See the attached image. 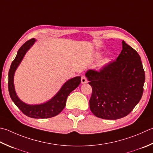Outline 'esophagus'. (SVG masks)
I'll return each mask as SVG.
<instances>
[{"instance_id": "1", "label": "esophagus", "mask_w": 153, "mask_h": 153, "mask_svg": "<svg viewBox=\"0 0 153 153\" xmlns=\"http://www.w3.org/2000/svg\"><path fill=\"white\" fill-rule=\"evenodd\" d=\"M81 82H82V83H88V80H87V79H86V77L84 76H83L82 77V79H81Z\"/></svg>"}]
</instances>
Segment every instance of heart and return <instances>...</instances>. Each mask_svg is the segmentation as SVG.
<instances>
[{
    "mask_svg": "<svg viewBox=\"0 0 153 153\" xmlns=\"http://www.w3.org/2000/svg\"><path fill=\"white\" fill-rule=\"evenodd\" d=\"M102 56H103V52H97L95 53V58L97 59H100L101 57H102ZM109 62H110V59L109 58H103L100 63V66L101 68H103L104 66H105L107 64H109Z\"/></svg>",
    "mask_w": 153,
    "mask_h": 153,
    "instance_id": "obj_1",
    "label": "heart"
}]
</instances>
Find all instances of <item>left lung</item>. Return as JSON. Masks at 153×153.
<instances>
[{
	"label": "left lung",
	"mask_w": 153,
	"mask_h": 153,
	"mask_svg": "<svg viewBox=\"0 0 153 153\" xmlns=\"http://www.w3.org/2000/svg\"><path fill=\"white\" fill-rule=\"evenodd\" d=\"M122 46L115 62L100 71L89 70L85 73L92 88L89 108L99 118L115 120L124 117L142 97L145 74L140 57L123 40Z\"/></svg>",
	"instance_id": "8db88e82"
}]
</instances>
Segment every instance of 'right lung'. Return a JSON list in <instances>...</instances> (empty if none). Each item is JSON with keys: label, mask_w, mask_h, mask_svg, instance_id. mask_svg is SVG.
<instances>
[{"label": "right lung", "mask_w": 153, "mask_h": 153, "mask_svg": "<svg viewBox=\"0 0 153 153\" xmlns=\"http://www.w3.org/2000/svg\"><path fill=\"white\" fill-rule=\"evenodd\" d=\"M35 38L27 41L20 48L17 52L16 58L12 62L8 71V91L10 98L14 104L24 114L29 117L35 119L50 118L58 115L64 109L66 103V100L69 94L76 89L81 83V77L77 76L68 79L62 86L58 93L46 102L40 104L30 105L20 100L15 91L14 84V77L16 69L26 52L36 42Z\"/></svg>", "instance_id": "obj_1"}]
</instances>
